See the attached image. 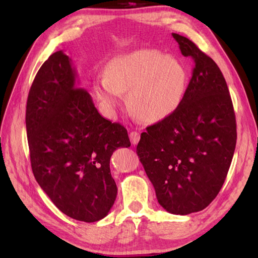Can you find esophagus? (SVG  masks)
I'll return each mask as SVG.
<instances>
[{
  "mask_svg": "<svg viewBox=\"0 0 258 258\" xmlns=\"http://www.w3.org/2000/svg\"><path fill=\"white\" fill-rule=\"evenodd\" d=\"M130 140H131V143L133 145L138 144L139 141H140V132L138 131H133V132L130 133Z\"/></svg>",
  "mask_w": 258,
  "mask_h": 258,
  "instance_id": "34e87169",
  "label": "esophagus"
}]
</instances>
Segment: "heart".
Instances as JSON below:
<instances>
[{
	"label": "heart",
	"mask_w": 258,
	"mask_h": 258,
	"mask_svg": "<svg viewBox=\"0 0 258 258\" xmlns=\"http://www.w3.org/2000/svg\"><path fill=\"white\" fill-rule=\"evenodd\" d=\"M186 82V70L177 58L155 50H139L111 59L105 74L96 76L94 91L109 111L127 92L131 111L143 122L154 123L176 111Z\"/></svg>",
	"instance_id": "heart-1"
}]
</instances>
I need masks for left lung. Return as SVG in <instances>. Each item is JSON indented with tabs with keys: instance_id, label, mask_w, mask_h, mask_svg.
<instances>
[{
	"instance_id": "left-lung-1",
	"label": "left lung",
	"mask_w": 258,
	"mask_h": 258,
	"mask_svg": "<svg viewBox=\"0 0 258 258\" xmlns=\"http://www.w3.org/2000/svg\"><path fill=\"white\" fill-rule=\"evenodd\" d=\"M193 74L175 112L146 127L136 153L168 213L187 215L211 204L225 182L236 146V119L220 68L187 37L173 33Z\"/></svg>"
}]
</instances>
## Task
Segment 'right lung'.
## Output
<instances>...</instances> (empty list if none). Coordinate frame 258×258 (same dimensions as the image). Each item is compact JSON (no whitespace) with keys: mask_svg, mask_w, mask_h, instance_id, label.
I'll return each mask as SVG.
<instances>
[{"mask_svg":"<svg viewBox=\"0 0 258 258\" xmlns=\"http://www.w3.org/2000/svg\"><path fill=\"white\" fill-rule=\"evenodd\" d=\"M63 51L53 53L33 81L26 103L31 166L41 188L76 221L105 217L116 199L109 160L128 147L127 131L98 113Z\"/></svg>","mask_w":258,"mask_h":258,"instance_id":"1","label":"right lung"}]
</instances>
